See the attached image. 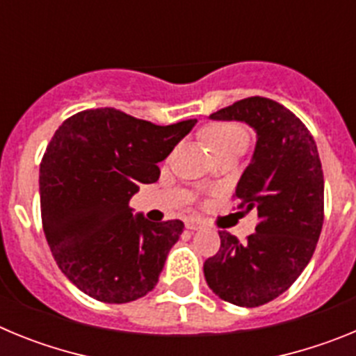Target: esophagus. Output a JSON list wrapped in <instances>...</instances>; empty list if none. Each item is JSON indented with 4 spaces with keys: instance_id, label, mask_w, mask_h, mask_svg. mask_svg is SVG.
I'll return each mask as SVG.
<instances>
[{
    "instance_id": "esophagus-1",
    "label": "esophagus",
    "mask_w": 356,
    "mask_h": 356,
    "mask_svg": "<svg viewBox=\"0 0 356 356\" xmlns=\"http://www.w3.org/2000/svg\"><path fill=\"white\" fill-rule=\"evenodd\" d=\"M185 226H187L188 229H193V232H196V229L203 228V222L196 221V219H187V221H185Z\"/></svg>"
}]
</instances>
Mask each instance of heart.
<instances>
[{"instance_id": "b5f03b06", "label": "heart", "mask_w": 356, "mask_h": 356, "mask_svg": "<svg viewBox=\"0 0 356 356\" xmlns=\"http://www.w3.org/2000/svg\"><path fill=\"white\" fill-rule=\"evenodd\" d=\"M203 139L213 153H221L235 144H248V134L241 124L234 122H213L203 130Z\"/></svg>"}]
</instances>
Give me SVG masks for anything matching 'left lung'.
<instances>
[{
	"instance_id": "obj_1",
	"label": "left lung",
	"mask_w": 356,
	"mask_h": 356,
	"mask_svg": "<svg viewBox=\"0 0 356 356\" xmlns=\"http://www.w3.org/2000/svg\"><path fill=\"white\" fill-rule=\"evenodd\" d=\"M212 119L244 121L257 131L251 163L234 197L257 210V232L241 244L221 232V248L205 260L209 287L238 307H260L284 294L312 259L325 221V178L312 134L275 99L251 96Z\"/></svg>"
}]
</instances>
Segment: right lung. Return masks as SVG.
I'll return each instance as SVG.
<instances>
[{
    "label": "right lung",
    "instance_id": "right-lung-1",
    "mask_svg": "<svg viewBox=\"0 0 356 356\" xmlns=\"http://www.w3.org/2000/svg\"><path fill=\"white\" fill-rule=\"evenodd\" d=\"M194 124L160 127L106 106L55 131L40 162V217L56 266L81 292L119 305L155 289L184 222L135 217L128 201L159 180L156 163Z\"/></svg>",
    "mask_w": 356,
    "mask_h": 356
}]
</instances>
